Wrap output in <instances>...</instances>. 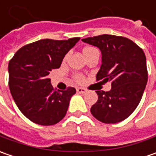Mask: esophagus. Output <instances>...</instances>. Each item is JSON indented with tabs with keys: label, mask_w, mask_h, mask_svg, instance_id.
<instances>
[{
	"label": "esophagus",
	"mask_w": 156,
	"mask_h": 156,
	"mask_svg": "<svg viewBox=\"0 0 156 156\" xmlns=\"http://www.w3.org/2000/svg\"><path fill=\"white\" fill-rule=\"evenodd\" d=\"M76 90H77V92L79 94H85L87 93V89L86 88H84V87H77L76 88Z\"/></svg>",
	"instance_id": "esophagus-1"
}]
</instances>
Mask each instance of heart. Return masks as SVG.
Masks as SVG:
<instances>
[{
    "label": "heart",
    "mask_w": 156,
    "mask_h": 156,
    "mask_svg": "<svg viewBox=\"0 0 156 156\" xmlns=\"http://www.w3.org/2000/svg\"><path fill=\"white\" fill-rule=\"evenodd\" d=\"M94 51H97V49L96 48H91V47H88V48H84L83 49V54L85 55V56H87L89 54H91V53H93ZM75 79L77 81H79V82H81L84 80V77H83V75H80V74H76L75 75Z\"/></svg>",
    "instance_id": "b5f03b06"
}]
</instances>
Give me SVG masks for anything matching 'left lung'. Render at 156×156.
Returning <instances> with one entry per match:
<instances>
[{"instance_id": "1", "label": "left lung", "mask_w": 156, "mask_h": 156, "mask_svg": "<svg viewBox=\"0 0 156 156\" xmlns=\"http://www.w3.org/2000/svg\"><path fill=\"white\" fill-rule=\"evenodd\" d=\"M98 47L102 64L96 81H111L109 91L98 90V101L91 107L94 117L103 123L125 120L141 101L147 81L146 56L134 41L123 36L101 34L82 39Z\"/></svg>"}]
</instances>
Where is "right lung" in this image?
<instances>
[{
  "label": "right lung",
  "mask_w": 156,
  "mask_h": 156,
  "mask_svg": "<svg viewBox=\"0 0 156 156\" xmlns=\"http://www.w3.org/2000/svg\"><path fill=\"white\" fill-rule=\"evenodd\" d=\"M80 37L69 40L43 39L23 46L9 63V89L21 112L31 122L50 126L67 114L75 87L56 90L48 75L59 69L65 55Z\"/></svg>",
  "instance_id": "right-lung-1"
}]
</instances>
